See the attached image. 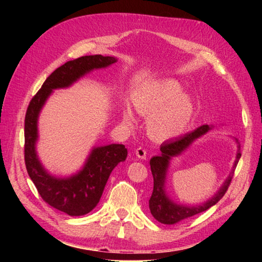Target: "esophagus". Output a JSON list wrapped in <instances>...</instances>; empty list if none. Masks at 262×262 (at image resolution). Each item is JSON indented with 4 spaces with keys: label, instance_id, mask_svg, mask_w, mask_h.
<instances>
[{
    "label": "esophagus",
    "instance_id": "esophagus-1",
    "mask_svg": "<svg viewBox=\"0 0 262 262\" xmlns=\"http://www.w3.org/2000/svg\"><path fill=\"white\" fill-rule=\"evenodd\" d=\"M135 154H136V156L141 159L147 158V150L142 147H139L137 149H135Z\"/></svg>",
    "mask_w": 262,
    "mask_h": 262
}]
</instances>
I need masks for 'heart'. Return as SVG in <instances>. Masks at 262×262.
<instances>
[{
	"label": "heart",
	"instance_id": "obj_1",
	"mask_svg": "<svg viewBox=\"0 0 262 262\" xmlns=\"http://www.w3.org/2000/svg\"><path fill=\"white\" fill-rule=\"evenodd\" d=\"M181 91L174 81H163L149 88L134 99L137 112L150 115L148 129L158 140H168L180 135L192 120L193 100ZM125 122L132 125L134 117L129 110L123 114Z\"/></svg>",
	"mask_w": 262,
	"mask_h": 262
}]
</instances>
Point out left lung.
Masks as SVG:
<instances>
[{"mask_svg": "<svg viewBox=\"0 0 262 262\" xmlns=\"http://www.w3.org/2000/svg\"><path fill=\"white\" fill-rule=\"evenodd\" d=\"M209 129V126L203 125L201 127H199L198 129H195L194 132L187 133V134L180 136L178 139L165 141L161 145L162 154L150 159V167H151V173L154 177V189L149 200V208L150 211H151V215L158 222H161V223L174 224L185 219H188V217H192L194 215L200 214V212L206 211L209 209L210 207L216 205V203L224 196V194L227 193L229 186L231 184L234 170L230 173L229 178L225 180V183L220 188L219 192L215 194V196L211 198L210 200H208L206 203H202L201 206L189 207L176 205V203L172 202L170 199L166 196L165 189H164V186H165L166 171L168 167V163H170V159L172 157L180 155L185 149H187L189 145L192 144V142L194 140H196L198 137L206 134ZM241 156V147H239L233 167L237 166Z\"/></svg>", "mask_w": 262, "mask_h": 262, "instance_id": "obj_1", "label": "left lung"}]
</instances>
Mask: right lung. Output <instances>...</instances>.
Here are the masks:
<instances>
[{
    "mask_svg": "<svg viewBox=\"0 0 262 262\" xmlns=\"http://www.w3.org/2000/svg\"><path fill=\"white\" fill-rule=\"evenodd\" d=\"M117 62L113 56L85 55L68 61L55 69L43 82L28 106L24 125V159L31 180L42 200L69 216H82L98 205L113 168L127 157L123 144H110L92 150L84 165L70 178H55L43 170L35 152L38 139L37 121L41 107L54 89L67 88L92 69L104 68Z\"/></svg>",
    "mask_w": 262,
    "mask_h": 262,
    "instance_id": "right-lung-1",
    "label": "right lung"
}]
</instances>
